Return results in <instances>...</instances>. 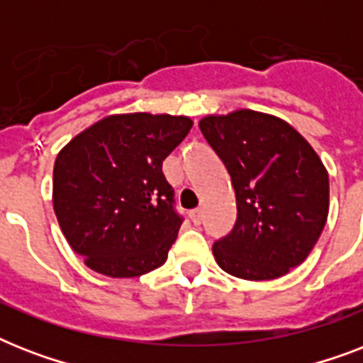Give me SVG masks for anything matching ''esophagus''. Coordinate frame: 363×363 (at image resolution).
I'll use <instances>...</instances> for the list:
<instances>
[{"label": "esophagus", "instance_id": "1", "mask_svg": "<svg viewBox=\"0 0 363 363\" xmlns=\"http://www.w3.org/2000/svg\"><path fill=\"white\" fill-rule=\"evenodd\" d=\"M190 218H192L194 226H199L201 224V220H203V215H201V209H196L190 213Z\"/></svg>", "mask_w": 363, "mask_h": 363}]
</instances>
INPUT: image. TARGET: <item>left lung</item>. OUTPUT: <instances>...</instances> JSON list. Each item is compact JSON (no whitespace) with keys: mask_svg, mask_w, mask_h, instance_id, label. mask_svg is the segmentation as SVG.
<instances>
[{"mask_svg":"<svg viewBox=\"0 0 363 363\" xmlns=\"http://www.w3.org/2000/svg\"><path fill=\"white\" fill-rule=\"evenodd\" d=\"M199 130L232 177L238 220L215 241L222 269L247 281L286 275L320 238L330 181L318 154L281 118L256 111L205 116Z\"/></svg>","mask_w":363,"mask_h":363,"instance_id":"1","label":"left lung"}]
</instances>
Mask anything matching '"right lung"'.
Masks as SVG:
<instances>
[{
    "instance_id": "1",
    "label": "right lung",
    "mask_w": 363,
    "mask_h": 363,
    "mask_svg": "<svg viewBox=\"0 0 363 363\" xmlns=\"http://www.w3.org/2000/svg\"><path fill=\"white\" fill-rule=\"evenodd\" d=\"M190 128L186 116L113 115L60 150L54 213L71 248L90 269L130 279L167 259L182 216L162 162Z\"/></svg>"
}]
</instances>
